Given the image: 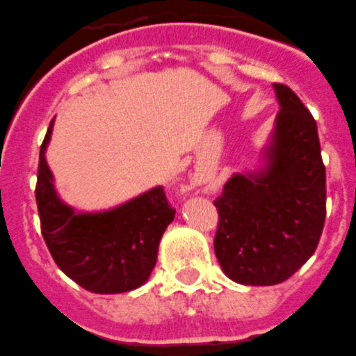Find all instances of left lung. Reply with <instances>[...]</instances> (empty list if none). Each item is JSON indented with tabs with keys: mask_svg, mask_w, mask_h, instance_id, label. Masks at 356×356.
<instances>
[{
	"mask_svg": "<svg viewBox=\"0 0 356 356\" xmlns=\"http://www.w3.org/2000/svg\"><path fill=\"white\" fill-rule=\"evenodd\" d=\"M280 111L261 168L233 174L213 202V250L227 278L277 285L316 250L325 222V167L312 113L289 86L273 85Z\"/></svg>",
	"mask_w": 356,
	"mask_h": 356,
	"instance_id": "obj_1",
	"label": "left lung"
}]
</instances>
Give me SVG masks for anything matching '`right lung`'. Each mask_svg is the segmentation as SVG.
I'll return each instance as SVG.
<instances>
[{"mask_svg": "<svg viewBox=\"0 0 356 356\" xmlns=\"http://www.w3.org/2000/svg\"><path fill=\"white\" fill-rule=\"evenodd\" d=\"M54 120L40 149L36 203L41 234L55 264L94 294H122L144 285L175 210L161 186L102 212H78L62 202L47 163Z\"/></svg>", "mask_w": 356, "mask_h": 356, "instance_id": "right-lung-1", "label": "right lung"}]
</instances>
